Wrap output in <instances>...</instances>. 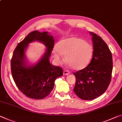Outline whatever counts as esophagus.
<instances>
[{"instance_id":"obj_1","label":"esophagus","mask_w":122,"mask_h":122,"mask_svg":"<svg viewBox=\"0 0 122 122\" xmlns=\"http://www.w3.org/2000/svg\"><path fill=\"white\" fill-rule=\"evenodd\" d=\"M70 73V71L68 70H64L63 71V74L64 75H68Z\"/></svg>"}]
</instances>
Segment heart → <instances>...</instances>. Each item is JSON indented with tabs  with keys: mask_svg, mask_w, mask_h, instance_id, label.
Listing matches in <instances>:
<instances>
[{
	"mask_svg": "<svg viewBox=\"0 0 122 122\" xmlns=\"http://www.w3.org/2000/svg\"><path fill=\"white\" fill-rule=\"evenodd\" d=\"M53 51L54 57L58 62L65 60L75 70H81L87 66L91 60L93 48L86 41L76 37L62 40Z\"/></svg>",
	"mask_w": 122,
	"mask_h": 122,
	"instance_id": "obj_1",
	"label": "heart"
}]
</instances>
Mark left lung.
I'll use <instances>...</instances> for the list:
<instances>
[{"instance_id":"left-lung-1","label":"left lung","mask_w":122,"mask_h":122,"mask_svg":"<svg viewBox=\"0 0 122 122\" xmlns=\"http://www.w3.org/2000/svg\"><path fill=\"white\" fill-rule=\"evenodd\" d=\"M93 46L91 61L85 68L73 73L76 78L75 93L83 100L95 99L106 91L111 80L112 53L104 40L90 32Z\"/></svg>"}]
</instances>
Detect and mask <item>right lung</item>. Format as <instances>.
<instances>
[{
  "label": "right lung",
  "instance_id": "add662e5",
  "mask_svg": "<svg viewBox=\"0 0 122 122\" xmlns=\"http://www.w3.org/2000/svg\"><path fill=\"white\" fill-rule=\"evenodd\" d=\"M35 40L43 43L47 49L35 65L27 66L25 50L29 43ZM54 42L53 36L48 32L34 31L19 42L13 51L11 61L12 78L19 90L29 98L42 99L46 97L53 90L56 79L62 76L61 67L54 66L49 61Z\"/></svg>",
  "mask_w": 122,
  "mask_h": 122
}]
</instances>
